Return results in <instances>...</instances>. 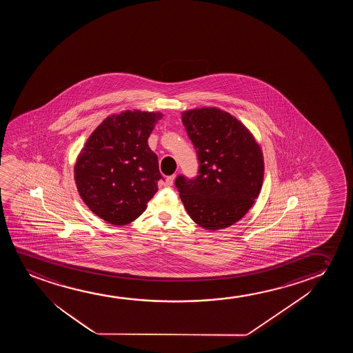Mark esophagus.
I'll list each match as a JSON object with an SVG mask.
<instances>
[{"label": "esophagus", "instance_id": "obj_1", "mask_svg": "<svg viewBox=\"0 0 353 353\" xmlns=\"http://www.w3.org/2000/svg\"><path fill=\"white\" fill-rule=\"evenodd\" d=\"M174 177H176L174 174H172V176H168L164 181L165 187H171V185L174 184Z\"/></svg>", "mask_w": 353, "mask_h": 353}]
</instances>
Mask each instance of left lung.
Listing matches in <instances>:
<instances>
[{
    "mask_svg": "<svg viewBox=\"0 0 353 353\" xmlns=\"http://www.w3.org/2000/svg\"><path fill=\"white\" fill-rule=\"evenodd\" d=\"M196 150L198 176L179 174L174 181L190 218L208 230L240 221L261 193L264 160L246 126L214 107L182 113Z\"/></svg>",
    "mask_w": 353,
    "mask_h": 353,
    "instance_id": "left-lung-1",
    "label": "left lung"
}]
</instances>
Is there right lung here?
Returning a JSON list of instances; mask_svg holds the SVG:
<instances>
[{
	"label": "right lung",
	"instance_id": "add662e5",
	"mask_svg": "<svg viewBox=\"0 0 353 353\" xmlns=\"http://www.w3.org/2000/svg\"><path fill=\"white\" fill-rule=\"evenodd\" d=\"M161 113L125 111L107 117L88 139L74 166L78 193L113 225L140 217L158 190V157L148 137Z\"/></svg>",
	"mask_w": 353,
	"mask_h": 353
}]
</instances>
